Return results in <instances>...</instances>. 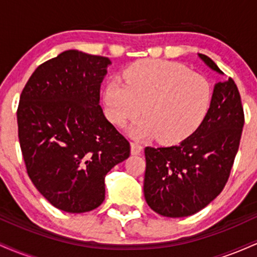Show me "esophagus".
Returning <instances> with one entry per match:
<instances>
[{
    "label": "esophagus",
    "mask_w": 257,
    "mask_h": 257,
    "mask_svg": "<svg viewBox=\"0 0 257 257\" xmlns=\"http://www.w3.org/2000/svg\"><path fill=\"white\" fill-rule=\"evenodd\" d=\"M143 151V146L138 143H131V152L132 155H139Z\"/></svg>",
    "instance_id": "1"
}]
</instances>
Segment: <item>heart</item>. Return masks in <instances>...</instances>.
<instances>
[{
	"instance_id": "obj_1",
	"label": "heart",
	"mask_w": 257,
	"mask_h": 257,
	"mask_svg": "<svg viewBox=\"0 0 257 257\" xmlns=\"http://www.w3.org/2000/svg\"><path fill=\"white\" fill-rule=\"evenodd\" d=\"M125 82L113 78L105 88L106 116L116 125H124L141 111L145 117L129 126L137 139L155 138L176 144L200 125L211 102V85L204 76L184 65L146 59L124 71Z\"/></svg>"
}]
</instances>
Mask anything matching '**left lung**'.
I'll use <instances>...</instances> for the list:
<instances>
[{
	"instance_id": "8db88e82",
	"label": "left lung",
	"mask_w": 257,
	"mask_h": 257,
	"mask_svg": "<svg viewBox=\"0 0 257 257\" xmlns=\"http://www.w3.org/2000/svg\"><path fill=\"white\" fill-rule=\"evenodd\" d=\"M209 69L217 65L198 54ZM244 112L232 78L214 85L204 119L179 145L146 147L144 194L153 211L166 217H185L204 209L225 187L239 147Z\"/></svg>"
}]
</instances>
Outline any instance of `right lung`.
<instances>
[{"mask_svg":"<svg viewBox=\"0 0 257 257\" xmlns=\"http://www.w3.org/2000/svg\"><path fill=\"white\" fill-rule=\"evenodd\" d=\"M108 58L70 49L35 70L22 91L18 134L32 184L55 208L79 214L105 199V176L131 155L106 119L100 87Z\"/></svg>","mask_w":257,"mask_h":257,"instance_id":"add662e5","label":"right lung"}]
</instances>
